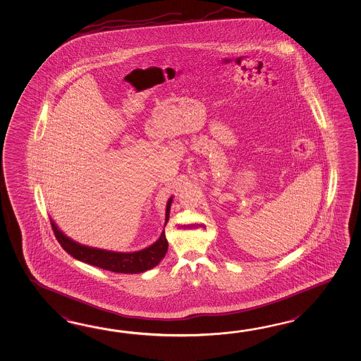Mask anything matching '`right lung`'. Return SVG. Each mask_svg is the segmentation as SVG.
I'll list each match as a JSON object with an SVG mask.
<instances>
[{"mask_svg": "<svg viewBox=\"0 0 361 361\" xmlns=\"http://www.w3.org/2000/svg\"><path fill=\"white\" fill-rule=\"evenodd\" d=\"M172 198H169L166 209V223L169 221V209H171ZM53 232L56 240L61 243L64 251L71 257L84 262L87 264L94 265L106 271L116 273H141L152 269L155 265L161 263V259L166 257L169 250V242L166 238L164 231L161 232L159 240L152 246L135 252H115L107 250L94 249L84 246L78 242L68 238L66 234L58 229L53 220H50Z\"/></svg>", "mask_w": 361, "mask_h": 361, "instance_id": "add662e5", "label": "right lung"}]
</instances>
